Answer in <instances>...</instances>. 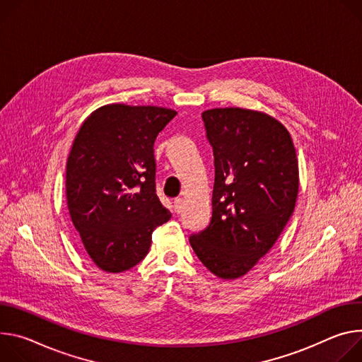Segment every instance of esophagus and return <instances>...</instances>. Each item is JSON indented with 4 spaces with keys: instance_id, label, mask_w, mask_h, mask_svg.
<instances>
[{
    "instance_id": "obj_1",
    "label": "esophagus",
    "mask_w": 362,
    "mask_h": 362,
    "mask_svg": "<svg viewBox=\"0 0 362 362\" xmlns=\"http://www.w3.org/2000/svg\"><path fill=\"white\" fill-rule=\"evenodd\" d=\"M182 206H184L182 198H175V199H174V211H175L177 214H180V213L182 211Z\"/></svg>"
}]
</instances>
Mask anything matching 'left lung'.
<instances>
[{
  "mask_svg": "<svg viewBox=\"0 0 362 362\" xmlns=\"http://www.w3.org/2000/svg\"><path fill=\"white\" fill-rule=\"evenodd\" d=\"M202 117L214 155L213 214L189 245L211 273L237 279L273 247L295 210L296 152L286 128L266 113L224 107Z\"/></svg>",
  "mask_w": 362,
  "mask_h": 362,
  "instance_id": "left-lung-1",
  "label": "left lung"
}]
</instances>
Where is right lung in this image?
I'll return each mask as SVG.
<instances>
[{
    "instance_id": "add662e5",
    "label": "right lung",
    "mask_w": 362,
    "mask_h": 362,
    "mask_svg": "<svg viewBox=\"0 0 362 362\" xmlns=\"http://www.w3.org/2000/svg\"><path fill=\"white\" fill-rule=\"evenodd\" d=\"M175 115L158 106L107 105L74 138L66 165L67 207L88 255L105 272L142 262L152 231L171 218L155 189L153 142Z\"/></svg>"
}]
</instances>
